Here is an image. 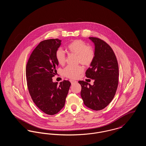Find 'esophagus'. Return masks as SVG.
<instances>
[{
	"instance_id": "1",
	"label": "esophagus",
	"mask_w": 146,
	"mask_h": 146,
	"mask_svg": "<svg viewBox=\"0 0 146 146\" xmlns=\"http://www.w3.org/2000/svg\"><path fill=\"white\" fill-rule=\"evenodd\" d=\"M70 82L72 84H73L74 83H76V80H72V79H70Z\"/></svg>"
}]
</instances>
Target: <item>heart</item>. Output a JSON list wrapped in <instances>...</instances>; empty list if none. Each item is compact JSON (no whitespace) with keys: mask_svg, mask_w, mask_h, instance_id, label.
Here are the masks:
<instances>
[{"mask_svg":"<svg viewBox=\"0 0 146 146\" xmlns=\"http://www.w3.org/2000/svg\"><path fill=\"white\" fill-rule=\"evenodd\" d=\"M70 53L77 56V62L82 63L85 66H89L95 58V51L93 48L88 45L87 43L81 39H76L70 42L67 46ZM55 57L57 62L63 65L66 61V54L62 48L57 49ZM84 70L81 65L77 66H67L63 70V74L66 77L74 79L79 76Z\"/></svg>","mask_w":146,"mask_h":146,"instance_id":"obj_1","label":"heart"}]
</instances>
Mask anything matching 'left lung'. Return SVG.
<instances>
[{"label": "left lung", "mask_w": 146, "mask_h": 146, "mask_svg": "<svg viewBox=\"0 0 146 146\" xmlns=\"http://www.w3.org/2000/svg\"><path fill=\"white\" fill-rule=\"evenodd\" d=\"M95 44V58L86 71V76L94 79V85L79 81L84 104L95 111L104 109L114 97L118 88L119 67L111 47L96 37H89Z\"/></svg>", "instance_id": "8db88e82"}]
</instances>
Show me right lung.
I'll return each mask as SVG.
<instances>
[{"label": "right lung", "instance_id": "right-lung-1", "mask_svg": "<svg viewBox=\"0 0 146 146\" xmlns=\"http://www.w3.org/2000/svg\"><path fill=\"white\" fill-rule=\"evenodd\" d=\"M61 42L58 39L40 42L32 52L26 65L29 94L35 104L48 115H54L61 110L71 85L68 80H64L59 85L52 82L58 65L56 51Z\"/></svg>", "mask_w": 146, "mask_h": 146}]
</instances>
